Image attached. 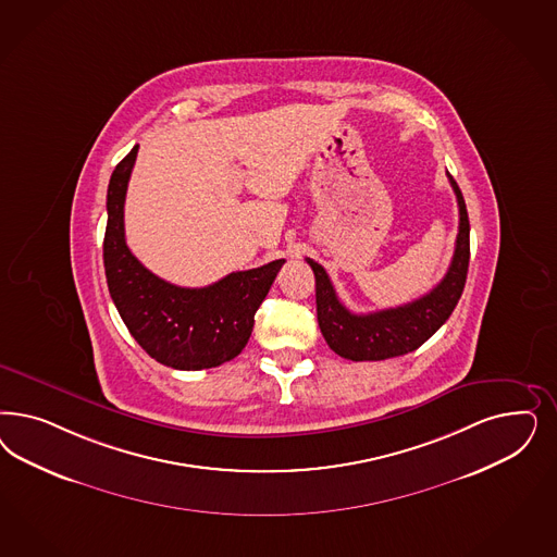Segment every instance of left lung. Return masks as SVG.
<instances>
[{"mask_svg": "<svg viewBox=\"0 0 557 557\" xmlns=\"http://www.w3.org/2000/svg\"><path fill=\"white\" fill-rule=\"evenodd\" d=\"M447 176L459 205V234L445 278L424 297L406 306L357 315L342 306L322 264L306 258L315 274L320 330L327 346L342 359L385 360L408 355L429 341L459 304L469 269V216L457 182L450 174Z\"/></svg>", "mask_w": 557, "mask_h": 557, "instance_id": "1", "label": "left lung"}]
</instances>
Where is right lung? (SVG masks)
<instances>
[{"instance_id": "1", "label": "right lung", "mask_w": 557, "mask_h": 557, "mask_svg": "<svg viewBox=\"0 0 557 557\" xmlns=\"http://www.w3.org/2000/svg\"><path fill=\"white\" fill-rule=\"evenodd\" d=\"M137 149L114 168L108 184L104 270L110 297L151 359L180 371L219 367L250 341L253 315L285 260L232 272L202 288L176 287L145 269L125 242L126 186Z\"/></svg>"}]
</instances>
